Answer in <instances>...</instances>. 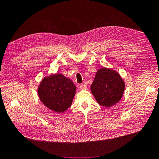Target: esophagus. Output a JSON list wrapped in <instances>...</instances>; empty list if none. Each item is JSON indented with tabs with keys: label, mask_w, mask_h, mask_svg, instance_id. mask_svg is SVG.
Listing matches in <instances>:
<instances>
[{
	"label": "esophagus",
	"mask_w": 159,
	"mask_h": 159,
	"mask_svg": "<svg viewBox=\"0 0 159 159\" xmlns=\"http://www.w3.org/2000/svg\"><path fill=\"white\" fill-rule=\"evenodd\" d=\"M80 88L81 90H85V89H87V85H86L85 84H81L80 85Z\"/></svg>",
	"instance_id": "obj_1"
}]
</instances>
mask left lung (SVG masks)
I'll return each instance as SVG.
<instances>
[{"label":"left lung","mask_w":159,"mask_h":159,"mask_svg":"<svg viewBox=\"0 0 159 159\" xmlns=\"http://www.w3.org/2000/svg\"><path fill=\"white\" fill-rule=\"evenodd\" d=\"M125 90V83L115 70L103 68L96 73L91 85V91L97 102L109 107L118 103Z\"/></svg>","instance_id":"obj_1"}]
</instances>
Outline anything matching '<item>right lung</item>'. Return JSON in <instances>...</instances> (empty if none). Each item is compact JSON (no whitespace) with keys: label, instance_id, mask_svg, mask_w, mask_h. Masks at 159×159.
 <instances>
[{"label":"right lung","instance_id":"obj_1","mask_svg":"<svg viewBox=\"0 0 159 159\" xmlns=\"http://www.w3.org/2000/svg\"><path fill=\"white\" fill-rule=\"evenodd\" d=\"M76 88L73 81L60 74L42 80L38 93L44 105L57 113L64 112L71 105Z\"/></svg>","mask_w":159,"mask_h":159}]
</instances>
